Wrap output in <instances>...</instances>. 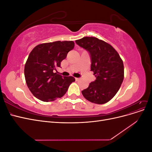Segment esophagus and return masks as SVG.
Listing matches in <instances>:
<instances>
[{
	"label": "esophagus",
	"instance_id": "esophagus-1",
	"mask_svg": "<svg viewBox=\"0 0 152 152\" xmlns=\"http://www.w3.org/2000/svg\"><path fill=\"white\" fill-rule=\"evenodd\" d=\"M79 80H80V78H77V77L75 78V80L76 81H79Z\"/></svg>",
	"mask_w": 152,
	"mask_h": 152
}]
</instances>
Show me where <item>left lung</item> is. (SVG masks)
Listing matches in <instances>:
<instances>
[{
    "label": "left lung",
    "instance_id": "left-lung-1",
    "mask_svg": "<svg viewBox=\"0 0 152 152\" xmlns=\"http://www.w3.org/2000/svg\"><path fill=\"white\" fill-rule=\"evenodd\" d=\"M75 42L89 52L91 70L96 77L87 89L82 91V95L91 103L108 102L117 94L124 80L122 59L111 45L96 37H85Z\"/></svg>",
    "mask_w": 152,
    "mask_h": 152
}]
</instances>
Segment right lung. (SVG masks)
<instances>
[{"mask_svg":"<svg viewBox=\"0 0 152 152\" xmlns=\"http://www.w3.org/2000/svg\"><path fill=\"white\" fill-rule=\"evenodd\" d=\"M74 45L73 41H56L39 44L31 50L25 63V77L35 98L45 102L60 98L75 82L74 77L61 76L56 71Z\"/></svg>","mask_w":152,"mask_h":152,"instance_id":"add662e5","label":"right lung"}]
</instances>
